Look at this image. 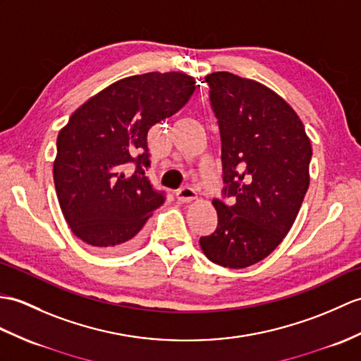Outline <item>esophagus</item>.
Masks as SVG:
<instances>
[{"instance_id":"1","label":"esophagus","mask_w":361,"mask_h":361,"mask_svg":"<svg viewBox=\"0 0 361 361\" xmlns=\"http://www.w3.org/2000/svg\"><path fill=\"white\" fill-rule=\"evenodd\" d=\"M197 198V192L192 188H181L177 190V200L181 203H189V201H194Z\"/></svg>"}]
</instances>
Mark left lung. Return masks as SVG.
<instances>
[{
  "mask_svg": "<svg viewBox=\"0 0 361 361\" xmlns=\"http://www.w3.org/2000/svg\"><path fill=\"white\" fill-rule=\"evenodd\" d=\"M221 135L223 195L214 233L200 238L212 263L252 266L288 235L309 188L312 147L300 116L264 85L229 72L207 75Z\"/></svg>",
  "mask_w": 361,
  "mask_h": 361,
  "instance_id": "8db88e82",
  "label": "left lung"
}]
</instances>
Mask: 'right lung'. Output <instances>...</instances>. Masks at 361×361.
Wrapping results in <instances>:
<instances>
[{"label": "right lung", "mask_w": 361, "mask_h": 361, "mask_svg": "<svg viewBox=\"0 0 361 361\" xmlns=\"http://www.w3.org/2000/svg\"><path fill=\"white\" fill-rule=\"evenodd\" d=\"M195 78L149 72L123 78L89 98L58 133L54 181L71 231L99 252L138 243L164 201L145 175L147 132L189 102Z\"/></svg>", "instance_id": "obj_1"}]
</instances>
